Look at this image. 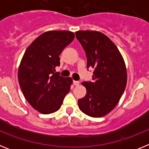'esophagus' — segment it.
Listing matches in <instances>:
<instances>
[{
    "mask_svg": "<svg viewBox=\"0 0 149 149\" xmlns=\"http://www.w3.org/2000/svg\"><path fill=\"white\" fill-rule=\"evenodd\" d=\"M73 84H74V85H75V86H78L79 84H80V81H73Z\"/></svg>",
    "mask_w": 149,
    "mask_h": 149,
    "instance_id": "34e87169",
    "label": "esophagus"
}]
</instances>
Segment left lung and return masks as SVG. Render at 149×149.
<instances>
[{"mask_svg": "<svg viewBox=\"0 0 149 149\" xmlns=\"http://www.w3.org/2000/svg\"><path fill=\"white\" fill-rule=\"evenodd\" d=\"M76 38L85 51L87 68H94L93 81L83 82L85 97L78 100L81 111L102 117L117 105L127 84V72L122 55L107 36L98 31L81 30Z\"/></svg>", "mask_w": 149, "mask_h": 149, "instance_id": "obj_1", "label": "left lung"}]
</instances>
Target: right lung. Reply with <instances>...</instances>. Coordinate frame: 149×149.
Wrapping results in <instances>:
<instances>
[{
    "mask_svg": "<svg viewBox=\"0 0 149 149\" xmlns=\"http://www.w3.org/2000/svg\"><path fill=\"white\" fill-rule=\"evenodd\" d=\"M74 38V33L67 30L44 33L27 48L21 61L20 87L29 104L41 113L58 110L70 90L72 78L60 76L55 68L60 65V54Z\"/></svg>",
    "mask_w": 149,
    "mask_h": 149,
    "instance_id": "right-lung-1",
    "label": "right lung"
}]
</instances>
